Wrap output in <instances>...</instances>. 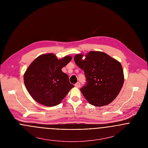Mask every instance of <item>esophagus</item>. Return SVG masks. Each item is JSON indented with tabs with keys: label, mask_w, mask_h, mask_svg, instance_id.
Listing matches in <instances>:
<instances>
[{
	"label": "esophagus",
	"mask_w": 148,
	"mask_h": 148,
	"mask_svg": "<svg viewBox=\"0 0 148 148\" xmlns=\"http://www.w3.org/2000/svg\"><path fill=\"white\" fill-rule=\"evenodd\" d=\"M75 86L76 87H77V88H80V83H77L76 84H75Z\"/></svg>",
	"instance_id": "esophagus-1"
}]
</instances>
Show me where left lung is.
<instances>
[{
    "label": "left lung",
    "mask_w": 148,
    "mask_h": 148,
    "mask_svg": "<svg viewBox=\"0 0 148 148\" xmlns=\"http://www.w3.org/2000/svg\"><path fill=\"white\" fill-rule=\"evenodd\" d=\"M74 58L76 65L84 72L86 84L80 89L88 103L101 106L112 103L120 93L124 82L121 63L106 53L90 51Z\"/></svg>",
    "instance_id": "8db88e82"
}]
</instances>
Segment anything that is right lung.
I'll list each match as a JSON object with an SVG mask.
<instances>
[{
    "instance_id": "add662e5",
    "label": "right lung",
    "mask_w": 148,
    "mask_h": 148,
    "mask_svg": "<svg viewBox=\"0 0 148 148\" xmlns=\"http://www.w3.org/2000/svg\"><path fill=\"white\" fill-rule=\"evenodd\" d=\"M72 60L70 56L58 59L53 53L41 55L29 65L24 83L36 102L47 106L59 104L74 86L62 69Z\"/></svg>"
}]
</instances>
